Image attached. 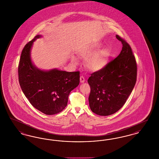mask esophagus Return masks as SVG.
<instances>
[{
	"label": "esophagus",
	"mask_w": 159,
	"mask_h": 159,
	"mask_svg": "<svg viewBox=\"0 0 159 159\" xmlns=\"http://www.w3.org/2000/svg\"><path fill=\"white\" fill-rule=\"evenodd\" d=\"M80 80L81 83H83L84 82V77L83 76H80Z\"/></svg>",
	"instance_id": "esophagus-1"
}]
</instances>
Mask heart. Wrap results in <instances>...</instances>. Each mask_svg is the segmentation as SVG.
Instances as JSON below:
<instances>
[{"label": "heart", "instance_id": "b5f03b06", "mask_svg": "<svg viewBox=\"0 0 159 159\" xmlns=\"http://www.w3.org/2000/svg\"><path fill=\"white\" fill-rule=\"evenodd\" d=\"M98 48V46L96 45H88L78 52L79 57L86 59V66L91 70H98L102 68L107 61V54L106 51L101 50L96 52ZM72 61L75 63H77V60L75 57H72Z\"/></svg>", "mask_w": 159, "mask_h": 159}]
</instances>
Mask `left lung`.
I'll use <instances>...</instances> for the list:
<instances>
[{
  "instance_id": "1",
  "label": "left lung",
  "mask_w": 159,
  "mask_h": 159,
  "mask_svg": "<svg viewBox=\"0 0 159 159\" xmlns=\"http://www.w3.org/2000/svg\"><path fill=\"white\" fill-rule=\"evenodd\" d=\"M123 45L120 54L103 68L91 73L88 80L91 88L89 103L92 111L109 116L125 104L136 82L137 64L131 47L119 35Z\"/></svg>"
}]
</instances>
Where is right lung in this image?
<instances>
[{
	"mask_svg": "<svg viewBox=\"0 0 159 159\" xmlns=\"http://www.w3.org/2000/svg\"><path fill=\"white\" fill-rule=\"evenodd\" d=\"M36 36L23 48L18 64V80L21 88L31 104L46 115L61 112L67 105L70 92L80 82V72H67L53 69L42 71L33 66L30 58Z\"/></svg>",
	"mask_w": 159,
	"mask_h": 159,
	"instance_id": "add662e5",
	"label": "right lung"
}]
</instances>
